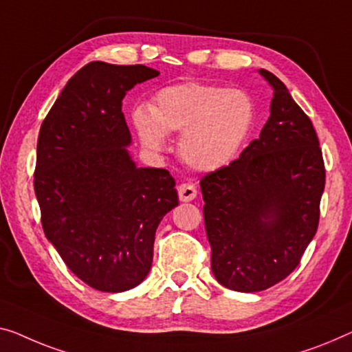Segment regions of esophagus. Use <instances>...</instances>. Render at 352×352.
Instances as JSON below:
<instances>
[{
  "label": "esophagus",
  "instance_id": "1",
  "mask_svg": "<svg viewBox=\"0 0 352 352\" xmlns=\"http://www.w3.org/2000/svg\"><path fill=\"white\" fill-rule=\"evenodd\" d=\"M178 196H180L182 202H191L197 196V190L192 183H183L178 186Z\"/></svg>",
  "mask_w": 352,
  "mask_h": 352
}]
</instances>
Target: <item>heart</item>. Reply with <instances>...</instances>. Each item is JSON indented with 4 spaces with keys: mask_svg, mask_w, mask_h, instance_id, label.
I'll use <instances>...</instances> for the list:
<instances>
[{
    "mask_svg": "<svg viewBox=\"0 0 352 352\" xmlns=\"http://www.w3.org/2000/svg\"><path fill=\"white\" fill-rule=\"evenodd\" d=\"M250 98L239 90L206 83H180L156 94L150 112L139 109L134 124L150 151L166 150V134H180L178 153L199 172H214L234 161L253 126Z\"/></svg>",
    "mask_w": 352,
    "mask_h": 352,
    "instance_id": "1",
    "label": "heart"
}]
</instances>
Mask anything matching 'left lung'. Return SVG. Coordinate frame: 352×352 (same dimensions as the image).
Instances as JSON below:
<instances>
[{
	"instance_id": "1",
	"label": "left lung",
	"mask_w": 352,
	"mask_h": 352,
	"mask_svg": "<svg viewBox=\"0 0 352 352\" xmlns=\"http://www.w3.org/2000/svg\"><path fill=\"white\" fill-rule=\"evenodd\" d=\"M259 139L201 180L212 272L237 292L269 289L291 274L314 237L326 170L311 120L280 78Z\"/></svg>"
}]
</instances>
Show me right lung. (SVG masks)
Here are the masks:
<instances>
[{
	"instance_id": "1",
	"label": "right lung",
	"mask_w": 352,
	"mask_h": 352,
	"mask_svg": "<svg viewBox=\"0 0 352 352\" xmlns=\"http://www.w3.org/2000/svg\"><path fill=\"white\" fill-rule=\"evenodd\" d=\"M158 76L142 65L88 63L41 126L34 192L44 234L72 274L102 292L145 280L156 229L178 206L169 172L135 164L122 112L126 93Z\"/></svg>"
}]
</instances>
